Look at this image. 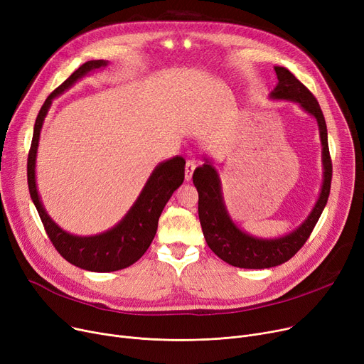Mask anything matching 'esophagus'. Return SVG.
<instances>
[{"label": "esophagus", "mask_w": 364, "mask_h": 364, "mask_svg": "<svg viewBox=\"0 0 364 364\" xmlns=\"http://www.w3.org/2000/svg\"><path fill=\"white\" fill-rule=\"evenodd\" d=\"M195 169H196V162H195V161H187V164H186V171H184V178H186V181L192 180Z\"/></svg>", "instance_id": "esophagus-1"}]
</instances>
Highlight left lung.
<instances>
[{
    "instance_id": "1",
    "label": "left lung",
    "mask_w": 364,
    "mask_h": 364,
    "mask_svg": "<svg viewBox=\"0 0 364 364\" xmlns=\"http://www.w3.org/2000/svg\"><path fill=\"white\" fill-rule=\"evenodd\" d=\"M274 70L277 75V84L269 95L270 100L294 102L304 112L311 114L317 122L321 143L323 181L313 209L296 228L280 237H257L242 230L232 220L224 202L221 178L215 168V162L211 156L203 153V165L193 174V184L199 193V220L202 232L211 251L227 264L239 267V269H270V267L280 265L291 259L310 237L328 203L331 192L332 162L328 146V128L318 102L309 88L295 78L289 69L274 66Z\"/></svg>"
}]
</instances>
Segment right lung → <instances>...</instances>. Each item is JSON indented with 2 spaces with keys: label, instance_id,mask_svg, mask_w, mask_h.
Wrapping results in <instances>:
<instances>
[{
  "label": "right lung",
  "instance_id": "1",
  "mask_svg": "<svg viewBox=\"0 0 364 364\" xmlns=\"http://www.w3.org/2000/svg\"><path fill=\"white\" fill-rule=\"evenodd\" d=\"M109 65L107 60H90L76 69L69 78L57 87L44 102L40 113H38L33 137L28 156V186L31 199L36 208L38 214L46 227V232L59 254L70 264L80 269L94 273H109L127 269L131 264L139 261L158 230V221L164 208L172 193L183 184L186 161L181 156L169 158L159 162L151 171L144 187L136 202L128 209V213L109 230L80 236L72 235L57 224L46 211L40 192L36 187V153L40 144L41 129L47 113L53 105V100L59 97L65 91L72 88L84 76L102 70Z\"/></svg>",
  "mask_w": 364,
  "mask_h": 364
}]
</instances>
